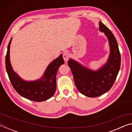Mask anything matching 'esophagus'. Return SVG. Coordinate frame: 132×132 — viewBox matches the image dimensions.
<instances>
[{"label":"esophagus","mask_w":132,"mask_h":132,"mask_svg":"<svg viewBox=\"0 0 132 132\" xmlns=\"http://www.w3.org/2000/svg\"><path fill=\"white\" fill-rule=\"evenodd\" d=\"M69 56H70V55H69V53L68 52H64L63 53V59H64V61H65V62H66L68 61L69 59Z\"/></svg>","instance_id":"1"}]
</instances>
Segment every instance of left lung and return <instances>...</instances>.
<instances>
[{
  "label": "left lung",
  "instance_id": "obj_1",
  "mask_svg": "<svg viewBox=\"0 0 132 132\" xmlns=\"http://www.w3.org/2000/svg\"><path fill=\"white\" fill-rule=\"evenodd\" d=\"M99 30L108 38L110 53L104 65L97 70L86 68L72 59L68 61L76 86L82 94L96 97L104 94L112 87L120 67V54L118 45L111 30L100 21Z\"/></svg>",
  "mask_w": 132,
  "mask_h": 132
}]
</instances>
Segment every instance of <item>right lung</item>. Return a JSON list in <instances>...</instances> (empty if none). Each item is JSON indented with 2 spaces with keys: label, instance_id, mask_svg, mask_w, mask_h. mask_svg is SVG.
Segmentation results:
<instances>
[{
  "label": "right lung",
  "instance_id": "obj_1",
  "mask_svg": "<svg viewBox=\"0 0 132 132\" xmlns=\"http://www.w3.org/2000/svg\"><path fill=\"white\" fill-rule=\"evenodd\" d=\"M12 38L9 43L6 56V69L13 88L20 95L33 101L41 102L50 99L54 95L56 88V74L58 69L64 64L63 55L49 64L41 79L34 81H26L13 70L10 61V46Z\"/></svg>",
  "mask_w": 132,
  "mask_h": 132
}]
</instances>
